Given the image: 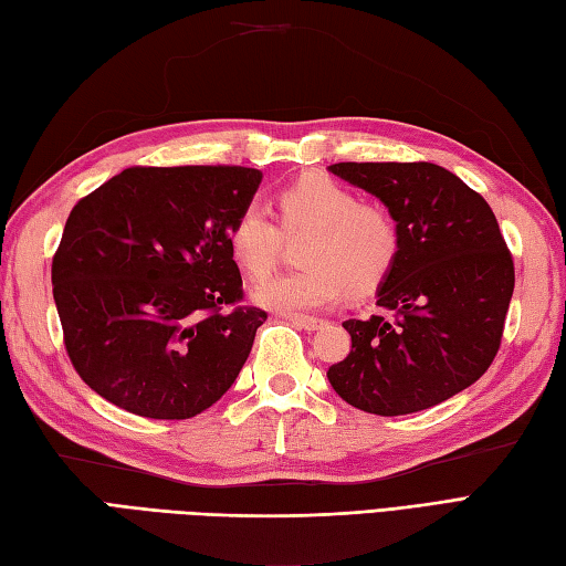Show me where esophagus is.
I'll list each match as a JSON object with an SVG mask.
<instances>
[{"label": "esophagus", "instance_id": "1", "mask_svg": "<svg viewBox=\"0 0 566 566\" xmlns=\"http://www.w3.org/2000/svg\"><path fill=\"white\" fill-rule=\"evenodd\" d=\"M284 318H290V321L294 323V326L304 328V331H321L323 326H326V321L316 318V316H296V314H290V316H284Z\"/></svg>", "mask_w": 566, "mask_h": 566}]
</instances>
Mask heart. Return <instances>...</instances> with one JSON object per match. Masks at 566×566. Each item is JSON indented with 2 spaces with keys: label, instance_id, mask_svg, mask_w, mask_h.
Listing matches in <instances>:
<instances>
[{
  "label": "heart",
  "instance_id": "heart-1",
  "mask_svg": "<svg viewBox=\"0 0 566 566\" xmlns=\"http://www.w3.org/2000/svg\"><path fill=\"white\" fill-rule=\"evenodd\" d=\"M274 201L286 233L311 228L302 248L306 268L258 286V304L274 311H314L340 298L345 286L353 294L371 292L391 270L399 250L394 219L384 209L365 207L331 177L306 175L276 191ZM228 248L240 270L262 280L280 255L282 231L268 211L248 203L228 231Z\"/></svg>",
  "mask_w": 566,
  "mask_h": 566
}]
</instances>
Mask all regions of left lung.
I'll return each mask as SVG.
<instances>
[{
	"label": "left lung",
	"mask_w": 566,
	"mask_h": 566,
	"mask_svg": "<svg viewBox=\"0 0 566 566\" xmlns=\"http://www.w3.org/2000/svg\"><path fill=\"white\" fill-rule=\"evenodd\" d=\"M328 170L377 197L399 250L377 290L391 318H350L353 350L328 369L343 401L406 416L448 401L499 353L513 296V260L494 211L460 177L432 163H338Z\"/></svg>",
	"instance_id": "8db88e82"
}]
</instances>
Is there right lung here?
Masks as SVG:
<instances>
[{"label": "right lung", "instance_id": "right-lung-1", "mask_svg": "<svg viewBox=\"0 0 566 566\" xmlns=\"http://www.w3.org/2000/svg\"><path fill=\"white\" fill-rule=\"evenodd\" d=\"M252 167H128L70 211L53 298L82 381L128 413L182 420L231 389L268 314L237 306L228 248Z\"/></svg>", "mask_w": 566, "mask_h": 566}]
</instances>
